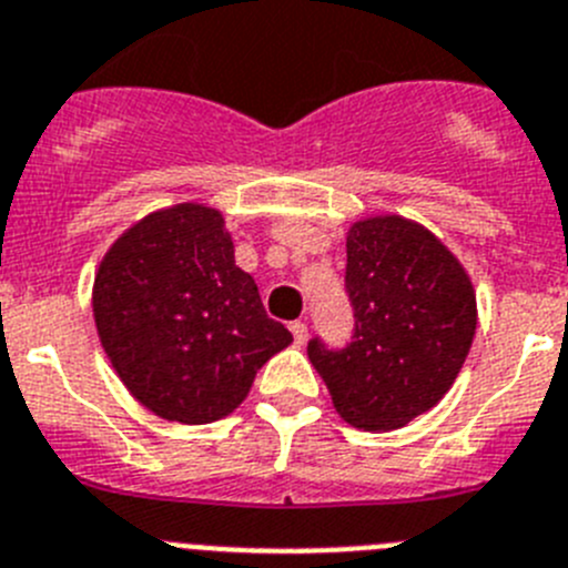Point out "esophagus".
Wrapping results in <instances>:
<instances>
[{"label": "esophagus", "mask_w": 568, "mask_h": 568, "mask_svg": "<svg viewBox=\"0 0 568 568\" xmlns=\"http://www.w3.org/2000/svg\"><path fill=\"white\" fill-rule=\"evenodd\" d=\"M291 334H294L296 345H305V339H308V325L303 320L291 322Z\"/></svg>", "instance_id": "34e87169"}]
</instances>
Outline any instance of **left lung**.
<instances>
[{"instance_id": "8db88e82", "label": "left lung", "mask_w": 568, "mask_h": 568, "mask_svg": "<svg viewBox=\"0 0 568 568\" xmlns=\"http://www.w3.org/2000/svg\"><path fill=\"white\" fill-rule=\"evenodd\" d=\"M351 342H308V359L347 424L396 430L438 405L475 336V294L458 260L405 217H371L347 232Z\"/></svg>"}]
</instances>
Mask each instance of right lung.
<instances>
[{
  "label": "right lung",
  "mask_w": 568,
  "mask_h": 568,
  "mask_svg": "<svg viewBox=\"0 0 568 568\" xmlns=\"http://www.w3.org/2000/svg\"><path fill=\"white\" fill-rule=\"evenodd\" d=\"M93 311L132 396L181 424L229 416L260 367L291 345L252 274L234 265L223 214L195 203L150 214L106 252Z\"/></svg>",
  "instance_id": "1"
}]
</instances>
